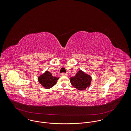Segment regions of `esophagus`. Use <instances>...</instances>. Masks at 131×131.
Instances as JSON below:
<instances>
[{"label":"esophagus","mask_w":131,"mask_h":131,"mask_svg":"<svg viewBox=\"0 0 131 131\" xmlns=\"http://www.w3.org/2000/svg\"><path fill=\"white\" fill-rule=\"evenodd\" d=\"M61 76H68V74H67V73H61Z\"/></svg>","instance_id":"esophagus-1"}]
</instances>
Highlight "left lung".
<instances>
[{
	"label": "left lung",
	"instance_id": "left-lung-1",
	"mask_svg": "<svg viewBox=\"0 0 131 131\" xmlns=\"http://www.w3.org/2000/svg\"><path fill=\"white\" fill-rule=\"evenodd\" d=\"M92 80L91 76L85 74L81 70H79L75 76L70 78L72 85L76 89L82 91L85 90L90 86Z\"/></svg>",
	"mask_w": 131,
	"mask_h": 131
}]
</instances>
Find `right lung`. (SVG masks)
I'll use <instances>...</instances> for the list:
<instances>
[{
  "label": "right lung",
  "instance_id": "add662e5",
  "mask_svg": "<svg viewBox=\"0 0 131 131\" xmlns=\"http://www.w3.org/2000/svg\"><path fill=\"white\" fill-rule=\"evenodd\" d=\"M59 78L53 76L51 73L46 71L39 76L38 80L41 85L46 89H50L55 85Z\"/></svg>",
  "mask_w": 131,
  "mask_h": 131
}]
</instances>
